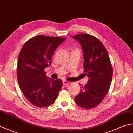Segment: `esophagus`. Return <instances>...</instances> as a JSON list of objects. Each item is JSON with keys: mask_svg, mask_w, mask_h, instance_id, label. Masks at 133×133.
<instances>
[{"mask_svg": "<svg viewBox=\"0 0 133 133\" xmlns=\"http://www.w3.org/2000/svg\"><path fill=\"white\" fill-rule=\"evenodd\" d=\"M69 84H70V82L69 81H65V80L63 81V84L64 86H67V85H69Z\"/></svg>", "mask_w": 133, "mask_h": 133, "instance_id": "34e87169", "label": "esophagus"}]
</instances>
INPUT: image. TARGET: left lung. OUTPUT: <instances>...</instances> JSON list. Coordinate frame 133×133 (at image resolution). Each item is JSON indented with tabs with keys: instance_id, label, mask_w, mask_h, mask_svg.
I'll return each instance as SVG.
<instances>
[{
	"instance_id": "8db88e82",
	"label": "left lung",
	"mask_w": 133,
	"mask_h": 133,
	"mask_svg": "<svg viewBox=\"0 0 133 133\" xmlns=\"http://www.w3.org/2000/svg\"><path fill=\"white\" fill-rule=\"evenodd\" d=\"M72 38L82 48L84 72L89 78L74 100L83 108L92 109L101 102L109 91L112 77L111 62L103 44L94 36L79 34Z\"/></svg>"
}]
</instances>
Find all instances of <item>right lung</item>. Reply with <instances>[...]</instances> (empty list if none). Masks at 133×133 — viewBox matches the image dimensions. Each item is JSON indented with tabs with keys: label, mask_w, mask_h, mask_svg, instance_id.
<instances>
[{
	"label": "right lung",
	"mask_w": 133,
	"mask_h": 133,
	"mask_svg": "<svg viewBox=\"0 0 133 133\" xmlns=\"http://www.w3.org/2000/svg\"><path fill=\"white\" fill-rule=\"evenodd\" d=\"M66 38L43 35L28 41L19 53L17 77L20 88L30 103L39 107L55 102L62 86V80L46 76L44 71L51 66L53 54Z\"/></svg>",
	"instance_id": "right-lung-1"
}]
</instances>
